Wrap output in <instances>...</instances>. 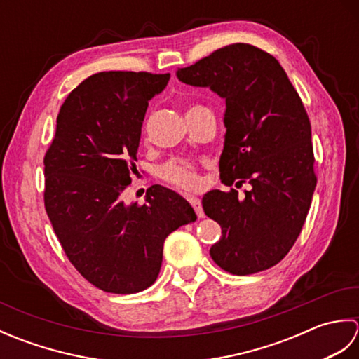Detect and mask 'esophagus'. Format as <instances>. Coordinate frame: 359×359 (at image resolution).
Returning a JSON list of instances; mask_svg holds the SVG:
<instances>
[{
    "mask_svg": "<svg viewBox=\"0 0 359 359\" xmlns=\"http://www.w3.org/2000/svg\"><path fill=\"white\" fill-rule=\"evenodd\" d=\"M189 203H191V207L194 208V211H196V215H197V217H203L205 215H203V208H202V202H201V199H197V197H189Z\"/></svg>",
    "mask_w": 359,
    "mask_h": 359,
    "instance_id": "34e87169",
    "label": "esophagus"
}]
</instances>
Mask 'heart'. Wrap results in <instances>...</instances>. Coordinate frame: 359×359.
<instances>
[{"instance_id":"b5f03b06","label":"heart","mask_w":359,"mask_h":359,"mask_svg":"<svg viewBox=\"0 0 359 359\" xmlns=\"http://www.w3.org/2000/svg\"><path fill=\"white\" fill-rule=\"evenodd\" d=\"M194 108H199V106H193L191 109ZM160 177L182 189H194L199 187V174L196 166L184 158H174L165 163L160 168Z\"/></svg>"}]
</instances>
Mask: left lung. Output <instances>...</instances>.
<instances>
[{"instance_id":"1","label":"left lung","mask_w":359,"mask_h":359,"mask_svg":"<svg viewBox=\"0 0 359 359\" xmlns=\"http://www.w3.org/2000/svg\"><path fill=\"white\" fill-rule=\"evenodd\" d=\"M175 74L224 98L220 180L251 185L242 199L233 188L203 196L205 215L222 228L212 261L238 276L270 269L294 245L315 193L306 108L278 60L251 44L225 46Z\"/></svg>"}]
</instances>
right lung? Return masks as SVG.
Instances as JSON below:
<instances>
[{"mask_svg": "<svg viewBox=\"0 0 359 359\" xmlns=\"http://www.w3.org/2000/svg\"><path fill=\"white\" fill-rule=\"evenodd\" d=\"M170 74L109 71L67 95L44 156V207L66 256L108 293H139L156 282L163 242L197 219L172 189L148 188L143 205L121 193L135 171L148 102Z\"/></svg>", "mask_w": 359, "mask_h": 359, "instance_id": "1", "label": "right lung"}]
</instances>
